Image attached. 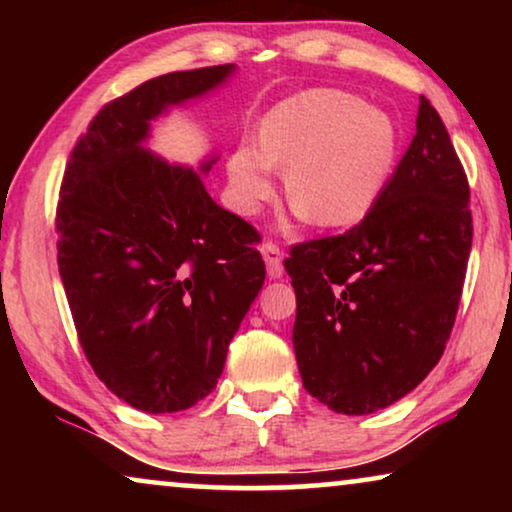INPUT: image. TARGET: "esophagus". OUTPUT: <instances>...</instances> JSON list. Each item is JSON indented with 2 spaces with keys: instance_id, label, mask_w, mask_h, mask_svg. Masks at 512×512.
<instances>
[{
  "instance_id": "1",
  "label": "esophagus",
  "mask_w": 512,
  "mask_h": 512,
  "mask_svg": "<svg viewBox=\"0 0 512 512\" xmlns=\"http://www.w3.org/2000/svg\"><path fill=\"white\" fill-rule=\"evenodd\" d=\"M261 254L263 261L268 265V277L270 279H279L284 275V265H282V251L275 242H263L261 244Z\"/></svg>"
}]
</instances>
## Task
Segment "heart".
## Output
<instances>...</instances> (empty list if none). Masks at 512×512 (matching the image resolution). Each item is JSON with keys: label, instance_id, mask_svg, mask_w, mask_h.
Listing matches in <instances>:
<instances>
[{"label": "heart", "instance_id": "b5f03b06", "mask_svg": "<svg viewBox=\"0 0 512 512\" xmlns=\"http://www.w3.org/2000/svg\"><path fill=\"white\" fill-rule=\"evenodd\" d=\"M396 160L387 114L340 90H307L265 118L261 144H242L228 160L233 202L256 214L275 195L286 167V195L319 226H352L380 198Z\"/></svg>", "mask_w": 512, "mask_h": 512}]
</instances>
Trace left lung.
Wrapping results in <instances>:
<instances>
[{
    "label": "left lung",
    "mask_w": 512,
    "mask_h": 512,
    "mask_svg": "<svg viewBox=\"0 0 512 512\" xmlns=\"http://www.w3.org/2000/svg\"><path fill=\"white\" fill-rule=\"evenodd\" d=\"M468 198L445 123L419 97L417 135L363 221L291 247L293 349L319 403L370 415L436 368L471 254Z\"/></svg>",
    "instance_id": "8db88e82"
}]
</instances>
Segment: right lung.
I'll list each match as a JSON object with an SVG mask.
<instances>
[{
  "label": "right lung",
  "instance_id": "1",
  "mask_svg": "<svg viewBox=\"0 0 512 512\" xmlns=\"http://www.w3.org/2000/svg\"><path fill=\"white\" fill-rule=\"evenodd\" d=\"M235 65L172 72L104 104L62 177L58 268L95 375L132 408L165 415L216 387L265 282L247 221L200 172L146 149L151 123L226 83Z\"/></svg>",
  "mask_w": 512,
  "mask_h": 512
}]
</instances>
